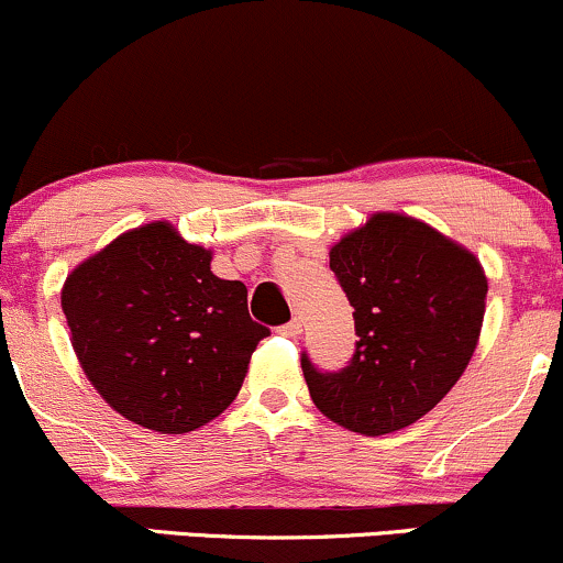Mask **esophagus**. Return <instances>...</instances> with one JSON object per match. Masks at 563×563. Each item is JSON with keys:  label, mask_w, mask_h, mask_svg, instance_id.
Listing matches in <instances>:
<instances>
[{"label": "esophagus", "mask_w": 563, "mask_h": 563, "mask_svg": "<svg viewBox=\"0 0 563 563\" xmlns=\"http://www.w3.org/2000/svg\"><path fill=\"white\" fill-rule=\"evenodd\" d=\"M277 333L280 335H288V339H296V335L301 333V320H288V322H283L280 328H277Z\"/></svg>", "instance_id": "34e87169"}]
</instances>
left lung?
<instances>
[{"label":"left lung","instance_id":"obj_1","mask_svg":"<svg viewBox=\"0 0 563 563\" xmlns=\"http://www.w3.org/2000/svg\"><path fill=\"white\" fill-rule=\"evenodd\" d=\"M354 307V354L320 371L301 354L312 402L367 437L416 423L466 371L482 331L487 277L474 254L418 219L376 214L331 249Z\"/></svg>","mask_w":563,"mask_h":563}]
</instances>
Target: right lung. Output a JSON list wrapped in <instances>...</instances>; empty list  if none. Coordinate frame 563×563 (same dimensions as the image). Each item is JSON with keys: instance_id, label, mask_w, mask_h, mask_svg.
Returning a JSON list of instances; mask_svg holds the SVG:
<instances>
[{"instance_id": "1", "label": "right lung", "mask_w": 563, "mask_h": 563, "mask_svg": "<svg viewBox=\"0 0 563 563\" xmlns=\"http://www.w3.org/2000/svg\"><path fill=\"white\" fill-rule=\"evenodd\" d=\"M76 357L115 412L185 434L241 391L267 325L241 280L211 273V254L166 222L126 232L76 267L63 288Z\"/></svg>"}]
</instances>
